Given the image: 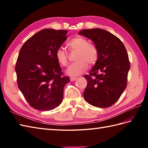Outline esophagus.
<instances>
[{
	"label": "esophagus",
	"instance_id": "1",
	"mask_svg": "<svg viewBox=\"0 0 148 148\" xmlns=\"http://www.w3.org/2000/svg\"><path fill=\"white\" fill-rule=\"evenodd\" d=\"M77 79L76 77H70V80H71V81H75Z\"/></svg>",
	"mask_w": 148,
	"mask_h": 148
}]
</instances>
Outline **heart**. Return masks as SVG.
Here are the masks:
<instances>
[{
    "label": "heart",
    "instance_id": "obj_1",
    "mask_svg": "<svg viewBox=\"0 0 148 148\" xmlns=\"http://www.w3.org/2000/svg\"><path fill=\"white\" fill-rule=\"evenodd\" d=\"M69 49L71 51H77L76 55V62L71 64L66 71L69 76H79L88 69V64H95L98 59V49L95 45L90 43L89 40L81 36H76L69 40L67 43ZM56 60L58 64L65 67L68 65L69 58L67 52L62 48L57 49L55 53Z\"/></svg>",
    "mask_w": 148,
    "mask_h": 148
}]
</instances>
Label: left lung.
I'll list each match as a JSON object with an SVG mask.
<instances>
[{
  "mask_svg": "<svg viewBox=\"0 0 148 148\" xmlns=\"http://www.w3.org/2000/svg\"><path fill=\"white\" fill-rule=\"evenodd\" d=\"M79 34L92 40L99 52L90 74L84 76L87 81L84 98L97 108H109L127 87L130 67L127 49L120 39L105 30L84 29Z\"/></svg>",
  "mask_w": 148,
  "mask_h": 148,
  "instance_id": "1",
  "label": "left lung"
}]
</instances>
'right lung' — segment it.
<instances>
[{
	"mask_svg": "<svg viewBox=\"0 0 148 148\" xmlns=\"http://www.w3.org/2000/svg\"><path fill=\"white\" fill-rule=\"evenodd\" d=\"M68 31L46 29L28 39L16 64L17 84L33 108L50 111L60 104L69 77L63 76L55 53L67 39Z\"/></svg>",
	"mask_w": 148,
	"mask_h": 148,
	"instance_id": "add662e5",
	"label": "right lung"
}]
</instances>
